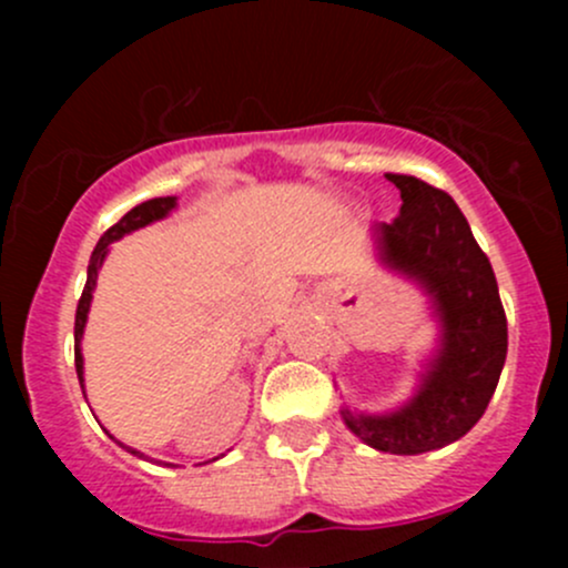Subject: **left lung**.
<instances>
[{
  "label": "left lung",
  "mask_w": 568,
  "mask_h": 568,
  "mask_svg": "<svg viewBox=\"0 0 568 568\" xmlns=\"http://www.w3.org/2000/svg\"><path fill=\"white\" fill-rule=\"evenodd\" d=\"M400 214L374 227L379 261L432 296L439 346L417 393L385 415L343 409L365 445L415 456L462 439L489 406L508 352V324L495 272L448 192L415 175L387 173Z\"/></svg>",
  "instance_id": "8db88e82"
}]
</instances>
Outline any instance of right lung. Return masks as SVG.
<instances>
[{
	"label": "right lung",
	"mask_w": 568,
	"mask_h": 568,
	"mask_svg": "<svg viewBox=\"0 0 568 568\" xmlns=\"http://www.w3.org/2000/svg\"><path fill=\"white\" fill-rule=\"evenodd\" d=\"M175 205H178L175 197H153V200H145V203L134 205V209H131L129 214H125L123 220L118 222V225L109 227L104 236L99 239V244H95L93 255H90L88 283H84L82 300H79V305H77V324H73V341H77V348H73V352H77V374H79V385H82V393H84V359H82V346H79V343H82L84 324H88V313H90V302H93L95 280H99V268H101V263H104V257H106V252H109V244L118 242V239H123L125 233L140 231V227L151 225V222L164 220V216H168L170 211L175 209ZM109 437H112V434H109ZM114 443H118V439H114ZM118 445L123 450H129V454H134L136 459H145V454H140V450L129 448V445H123V443H118ZM222 456H225V454H222ZM216 459H220V456H216ZM216 459H211V462H216ZM168 467H175V464H168Z\"/></svg>",
	"instance_id": "1"
}]
</instances>
